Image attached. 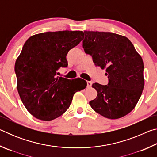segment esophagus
<instances>
[{
  "mask_svg": "<svg viewBox=\"0 0 157 157\" xmlns=\"http://www.w3.org/2000/svg\"><path fill=\"white\" fill-rule=\"evenodd\" d=\"M86 83H87V87H91V84H92V82H91L87 81Z\"/></svg>",
  "mask_w": 157,
  "mask_h": 157,
  "instance_id": "1",
  "label": "esophagus"
}]
</instances>
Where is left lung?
<instances>
[{
  "mask_svg": "<svg viewBox=\"0 0 157 157\" xmlns=\"http://www.w3.org/2000/svg\"><path fill=\"white\" fill-rule=\"evenodd\" d=\"M83 48L94 63L106 69L109 83L92 84L97 97L89 102L95 112L109 119L122 118L136 107L144 88L142 57L126 36L84 31Z\"/></svg>",
  "mask_w": 157,
  "mask_h": 157,
  "instance_id": "left-lung-1",
  "label": "left lung"
}]
</instances>
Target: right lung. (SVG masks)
Returning a JSON list of instances; mask_svg holds the SVG:
<instances>
[{
    "label": "right lung",
    "mask_w": 157,
    "mask_h": 157,
    "mask_svg": "<svg viewBox=\"0 0 157 157\" xmlns=\"http://www.w3.org/2000/svg\"><path fill=\"white\" fill-rule=\"evenodd\" d=\"M82 31L47 32L31 36L15 63L17 90L26 109L36 118L50 121L70 107L75 93L86 88L81 78L56 77L67 67L66 55L82 40Z\"/></svg>",
    "instance_id": "add662e5"
}]
</instances>
